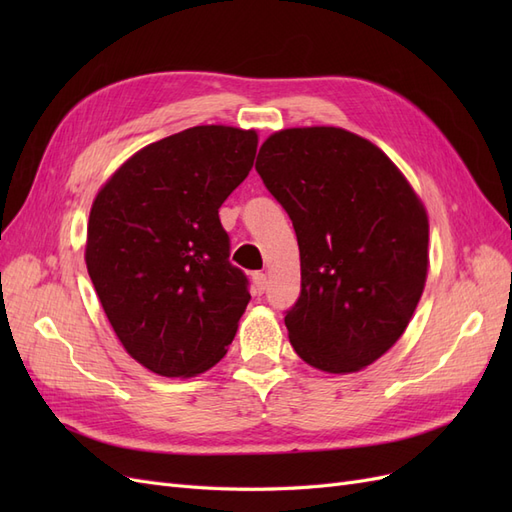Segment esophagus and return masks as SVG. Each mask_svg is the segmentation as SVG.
Instances as JSON below:
<instances>
[{
    "label": "esophagus",
    "instance_id": "1",
    "mask_svg": "<svg viewBox=\"0 0 512 512\" xmlns=\"http://www.w3.org/2000/svg\"><path fill=\"white\" fill-rule=\"evenodd\" d=\"M252 282H254V292H256V294H265V290H267V275H265V273L256 271V273L252 275Z\"/></svg>",
    "mask_w": 512,
    "mask_h": 512
}]
</instances>
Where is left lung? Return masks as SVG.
<instances>
[{
  "label": "left lung",
  "mask_w": 512,
  "mask_h": 512,
  "mask_svg": "<svg viewBox=\"0 0 512 512\" xmlns=\"http://www.w3.org/2000/svg\"><path fill=\"white\" fill-rule=\"evenodd\" d=\"M256 170L297 232L301 294L290 344L331 374L367 367L404 335L427 277L429 222L399 168L342 128H290Z\"/></svg>",
  "instance_id": "8db88e82"
}]
</instances>
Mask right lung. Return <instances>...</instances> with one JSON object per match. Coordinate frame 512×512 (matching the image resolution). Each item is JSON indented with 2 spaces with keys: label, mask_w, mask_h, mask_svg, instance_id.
Segmentation results:
<instances>
[{
  "label": "right lung",
  "mask_w": 512,
  "mask_h": 512,
  "mask_svg": "<svg viewBox=\"0 0 512 512\" xmlns=\"http://www.w3.org/2000/svg\"><path fill=\"white\" fill-rule=\"evenodd\" d=\"M256 147L254 130H183L134 153L94 200L89 277L119 342L153 374H203L235 339L252 297L220 207Z\"/></svg>",
  "instance_id": "right-lung-1"
}]
</instances>
